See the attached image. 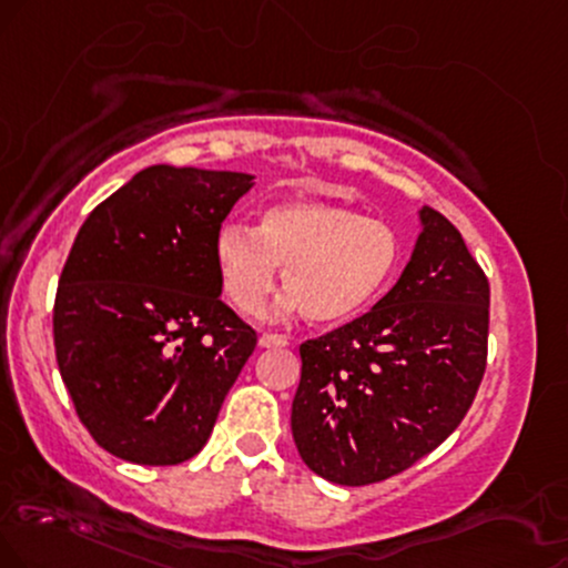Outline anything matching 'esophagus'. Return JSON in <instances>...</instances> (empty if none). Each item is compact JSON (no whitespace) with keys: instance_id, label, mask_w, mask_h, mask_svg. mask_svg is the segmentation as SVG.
<instances>
[{"instance_id":"34e87169","label":"esophagus","mask_w":568,"mask_h":568,"mask_svg":"<svg viewBox=\"0 0 568 568\" xmlns=\"http://www.w3.org/2000/svg\"><path fill=\"white\" fill-rule=\"evenodd\" d=\"M257 345L261 347H286L290 345V339L282 337V334H261Z\"/></svg>"}]
</instances>
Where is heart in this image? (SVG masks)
<instances>
[{"label": "heart", "mask_w": 568, "mask_h": 568, "mask_svg": "<svg viewBox=\"0 0 568 568\" xmlns=\"http://www.w3.org/2000/svg\"><path fill=\"white\" fill-rule=\"evenodd\" d=\"M215 268L231 305L257 313L278 282L276 316L307 313L321 326L358 318L379 300L397 268L403 244L389 223L328 202L284 200L261 213L257 226L223 223L213 244Z\"/></svg>", "instance_id": "heart-1"}]
</instances>
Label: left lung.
<instances>
[{
    "mask_svg": "<svg viewBox=\"0 0 568 568\" xmlns=\"http://www.w3.org/2000/svg\"><path fill=\"white\" fill-rule=\"evenodd\" d=\"M400 278L361 318L300 345L292 437L334 485L382 481L432 453L471 408L487 366L489 284L432 207Z\"/></svg>",
    "mask_w": 568,
    "mask_h": 568,
    "instance_id": "obj_1",
    "label": "left lung"
}]
</instances>
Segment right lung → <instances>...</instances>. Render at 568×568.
Instances as JSON below:
<instances>
[{"mask_svg":"<svg viewBox=\"0 0 568 568\" xmlns=\"http://www.w3.org/2000/svg\"><path fill=\"white\" fill-rule=\"evenodd\" d=\"M252 173L150 165L83 221L54 297V353L81 424L115 458L205 447L255 349L221 303L213 244Z\"/></svg>","mask_w":568,"mask_h":568,"instance_id":"obj_1","label":"right lung"}]
</instances>
